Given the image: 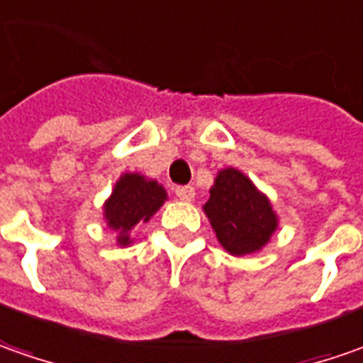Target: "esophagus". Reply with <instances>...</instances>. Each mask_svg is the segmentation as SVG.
I'll use <instances>...</instances> for the list:
<instances>
[{
  "label": "esophagus",
  "mask_w": 363,
  "mask_h": 363,
  "mask_svg": "<svg viewBox=\"0 0 363 363\" xmlns=\"http://www.w3.org/2000/svg\"><path fill=\"white\" fill-rule=\"evenodd\" d=\"M177 196L181 199V201H184V203H191L194 199V189L193 186H177Z\"/></svg>",
  "instance_id": "obj_1"
}]
</instances>
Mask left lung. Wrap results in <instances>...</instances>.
<instances>
[{"instance_id":"8db88e82","label":"left lung","mask_w":363,"mask_h":363,"mask_svg":"<svg viewBox=\"0 0 363 363\" xmlns=\"http://www.w3.org/2000/svg\"><path fill=\"white\" fill-rule=\"evenodd\" d=\"M203 211L220 247L235 257L261 251L279 227L267 194L233 167L217 172Z\"/></svg>"}]
</instances>
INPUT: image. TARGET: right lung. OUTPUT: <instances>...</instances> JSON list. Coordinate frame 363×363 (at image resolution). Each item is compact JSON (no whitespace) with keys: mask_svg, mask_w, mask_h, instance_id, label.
<instances>
[{"mask_svg":"<svg viewBox=\"0 0 363 363\" xmlns=\"http://www.w3.org/2000/svg\"><path fill=\"white\" fill-rule=\"evenodd\" d=\"M167 199L164 186L155 179H146L140 172H124L102 208L108 227L118 233L116 243L128 247L132 243V229L152 219Z\"/></svg>","mask_w":363,"mask_h":363,"instance_id":"1","label":"right lung"}]
</instances>
